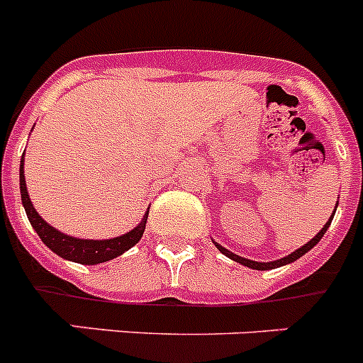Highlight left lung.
Instances as JSON below:
<instances>
[{
	"label": "left lung",
	"mask_w": 363,
	"mask_h": 363,
	"mask_svg": "<svg viewBox=\"0 0 363 363\" xmlns=\"http://www.w3.org/2000/svg\"><path fill=\"white\" fill-rule=\"evenodd\" d=\"M331 221H333V216L329 218V221H327L325 225L322 227V230H320V233L316 234V236H314L313 240H311V242H307L306 245L300 247V249H296V251L291 252L289 256H285V258L277 259V262H267V264H262V262H252V259H247V258H242V256H238V255H233V252H230V251H227L225 247L218 245V243H216V247H218V249H220L221 252H223V255L229 256V258L234 259V262H238V264L245 265V267L256 269V271H269V269L281 267V265H285V264H291V262H294V259H298V258H300V256L306 255L307 251H311V249H313V247L316 245V243H318L320 240H322V236H323V234H325V230L329 229V225H331Z\"/></svg>",
	"instance_id": "left-lung-1"
}]
</instances>
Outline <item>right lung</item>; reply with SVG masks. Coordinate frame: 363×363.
Segmentation results:
<instances>
[{"instance_id": "add662e5", "label": "right lung", "mask_w": 363, "mask_h": 363, "mask_svg": "<svg viewBox=\"0 0 363 363\" xmlns=\"http://www.w3.org/2000/svg\"><path fill=\"white\" fill-rule=\"evenodd\" d=\"M19 191H21V201H23L28 221H30V225L34 227V230H36L38 236L41 238V242L49 247V249H52L57 256H62L65 259H72V262H78V264L94 265L116 258V256L123 255L127 249H130L134 243L140 242V238L143 236V230H145L147 216L143 218L142 223L136 229L123 234V236H118V238L111 240H79L60 233L54 227H50L36 213V209L32 207V201L27 192V185H25L23 158H21V167H19Z\"/></svg>"}]
</instances>
